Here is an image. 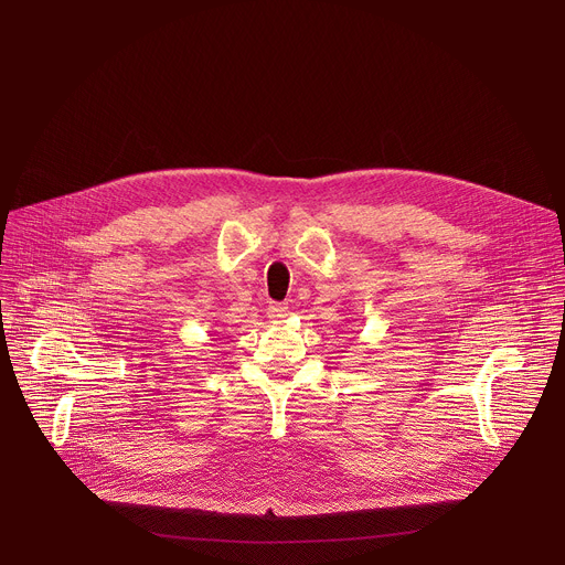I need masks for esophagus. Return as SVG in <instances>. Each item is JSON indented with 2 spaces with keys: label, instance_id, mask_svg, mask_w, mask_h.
<instances>
[{
  "label": "esophagus",
  "instance_id": "1",
  "mask_svg": "<svg viewBox=\"0 0 565 565\" xmlns=\"http://www.w3.org/2000/svg\"><path fill=\"white\" fill-rule=\"evenodd\" d=\"M286 316H288L286 305H270V307H267V318L275 320V322H281Z\"/></svg>",
  "mask_w": 565,
  "mask_h": 565
}]
</instances>
